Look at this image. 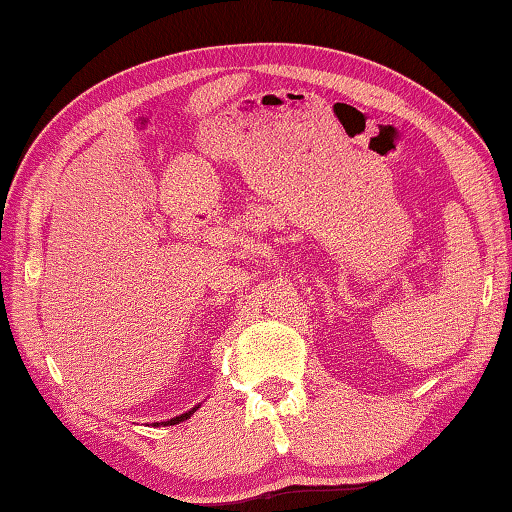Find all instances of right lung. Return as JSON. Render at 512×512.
Masks as SVG:
<instances>
[{
	"label": "right lung",
	"mask_w": 512,
	"mask_h": 512,
	"mask_svg": "<svg viewBox=\"0 0 512 512\" xmlns=\"http://www.w3.org/2000/svg\"><path fill=\"white\" fill-rule=\"evenodd\" d=\"M201 409V404L198 406H194L192 411H187V413H183V415H176V418H171V420H167V422H153V427H160V424H164V427H169V424H178V422H183V420H187V418H192V415Z\"/></svg>",
	"instance_id": "1"
}]
</instances>
